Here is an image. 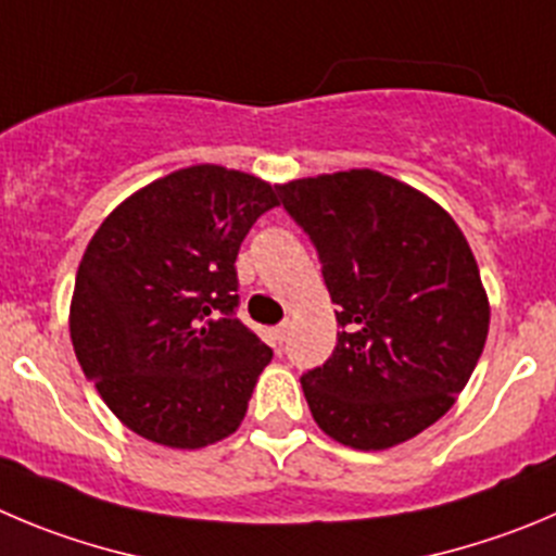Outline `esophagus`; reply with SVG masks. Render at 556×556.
<instances>
[{
  "label": "esophagus",
  "mask_w": 556,
  "mask_h": 556,
  "mask_svg": "<svg viewBox=\"0 0 556 556\" xmlns=\"http://www.w3.org/2000/svg\"><path fill=\"white\" fill-rule=\"evenodd\" d=\"M288 329H290V324H288V320H282V324H279L277 329H274V340L285 342V337H288Z\"/></svg>",
  "instance_id": "esophagus-1"
}]
</instances>
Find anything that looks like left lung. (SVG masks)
Instances as JSON below:
<instances>
[{"label": "left lung", "mask_w": 556, "mask_h": 556, "mask_svg": "<svg viewBox=\"0 0 556 556\" xmlns=\"http://www.w3.org/2000/svg\"><path fill=\"white\" fill-rule=\"evenodd\" d=\"M318 249L337 345L302 376L315 422L354 450L408 442L450 412L489 337V295L453 216L376 169L277 186Z\"/></svg>", "instance_id": "1"}]
</instances>
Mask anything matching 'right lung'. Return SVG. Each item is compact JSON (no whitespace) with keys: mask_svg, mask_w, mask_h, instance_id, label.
I'll return each mask as SVG.
<instances>
[{"mask_svg":"<svg viewBox=\"0 0 556 556\" xmlns=\"http://www.w3.org/2000/svg\"><path fill=\"white\" fill-rule=\"evenodd\" d=\"M277 189L200 164L153 180L103 219L76 274L71 340L103 403L155 444L236 433L271 349L238 309L236 257Z\"/></svg>","mask_w":556,"mask_h":556,"instance_id":"1","label":"right lung"}]
</instances>
